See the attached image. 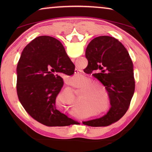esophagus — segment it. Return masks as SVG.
Returning <instances> with one entry per match:
<instances>
[{
    "instance_id": "34e87169",
    "label": "esophagus",
    "mask_w": 152,
    "mask_h": 152,
    "mask_svg": "<svg viewBox=\"0 0 152 152\" xmlns=\"http://www.w3.org/2000/svg\"><path fill=\"white\" fill-rule=\"evenodd\" d=\"M74 74H75V76L77 77V78H80L82 75L81 74V71L78 70H74Z\"/></svg>"
}]
</instances>
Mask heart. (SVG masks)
Segmentation results:
<instances>
[{
  "instance_id": "1",
  "label": "heart",
  "mask_w": 152,
  "mask_h": 152,
  "mask_svg": "<svg viewBox=\"0 0 152 152\" xmlns=\"http://www.w3.org/2000/svg\"><path fill=\"white\" fill-rule=\"evenodd\" d=\"M79 86L83 87L78 102V106L82 110L96 111L94 115L104 114L109 110V95L104 86L99 83H93V80L89 77L83 76Z\"/></svg>"
}]
</instances>
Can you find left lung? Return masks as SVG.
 I'll list each match as a JSON object with an SVG mask.
<instances>
[{
    "label": "left lung",
    "instance_id": "obj_1",
    "mask_svg": "<svg viewBox=\"0 0 152 152\" xmlns=\"http://www.w3.org/2000/svg\"><path fill=\"white\" fill-rule=\"evenodd\" d=\"M85 55L88 61L86 69L90 73L95 72L92 76L107 88L111 107L103 117L84 121L83 124L91 127L109 125L125 114L134 94L132 59L124 45L110 36H99L92 39L87 46Z\"/></svg>",
    "mask_w": 152,
    "mask_h": 152
}]
</instances>
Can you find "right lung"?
<instances>
[{"label": "right lung", "mask_w": 152, "mask_h": 152, "mask_svg": "<svg viewBox=\"0 0 152 152\" xmlns=\"http://www.w3.org/2000/svg\"><path fill=\"white\" fill-rule=\"evenodd\" d=\"M75 66L60 41L39 36L22 51L17 67V91L19 101L31 117L49 127H62L76 121L56 107L63 86L61 74L70 76Z\"/></svg>", "instance_id": "add662e5"}]
</instances>
